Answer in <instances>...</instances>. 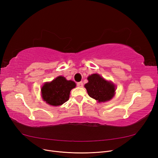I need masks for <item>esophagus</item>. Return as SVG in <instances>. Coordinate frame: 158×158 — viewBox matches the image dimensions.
I'll return each mask as SVG.
<instances>
[{"mask_svg":"<svg viewBox=\"0 0 158 158\" xmlns=\"http://www.w3.org/2000/svg\"><path fill=\"white\" fill-rule=\"evenodd\" d=\"M77 86L79 88H82L83 87V83L82 82L77 83Z\"/></svg>","mask_w":158,"mask_h":158,"instance_id":"esophagus-1","label":"esophagus"}]
</instances>
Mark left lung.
Masks as SVG:
<instances>
[{
  "label": "left lung",
  "mask_w": 158,
  "mask_h": 158,
  "mask_svg": "<svg viewBox=\"0 0 158 158\" xmlns=\"http://www.w3.org/2000/svg\"><path fill=\"white\" fill-rule=\"evenodd\" d=\"M88 82L84 85L89 96L98 102L111 100L115 94V85L111 81L105 80L98 74H93L88 77Z\"/></svg>",
  "instance_id": "8db88e82"
}]
</instances>
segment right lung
<instances>
[{"label":"right lung","instance_id":"obj_1","mask_svg":"<svg viewBox=\"0 0 158 158\" xmlns=\"http://www.w3.org/2000/svg\"><path fill=\"white\" fill-rule=\"evenodd\" d=\"M76 87L74 81L67 80L64 76H58L51 82H45L43 85L41 96L47 104L59 106L67 102L72 89Z\"/></svg>","mask_w":158,"mask_h":158}]
</instances>
